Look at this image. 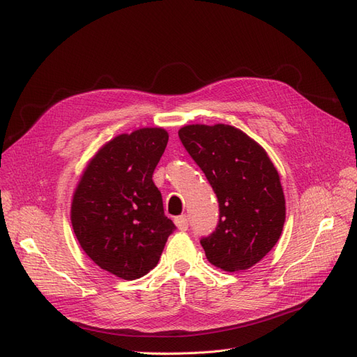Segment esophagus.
<instances>
[{
  "label": "esophagus",
  "instance_id": "esophagus-1",
  "mask_svg": "<svg viewBox=\"0 0 357 357\" xmlns=\"http://www.w3.org/2000/svg\"><path fill=\"white\" fill-rule=\"evenodd\" d=\"M174 223L177 226V229L180 231H186L189 228V220L186 215H178V218L174 219Z\"/></svg>",
  "mask_w": 357,
  "mask_h": 357
}]
</instances>
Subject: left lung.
Here are the masks:
<instances>
[{"label":"left lung","mask_w":357,"mask_h":357,"mask_svg":"<svg viewBox=\"0 0 357 357\" xmlns=\"http://www.w3.org/2000/svg\"><path fill=\"white\" fill-rule=\"evenodd\" d=\"M178 137L219 199L218 228L201 240L208 262L226 273L252 268L271 252L286 220L283 186L273 160L231 125H185Z\"/></svg>","instance_id":"obj_1"}]
</instances>
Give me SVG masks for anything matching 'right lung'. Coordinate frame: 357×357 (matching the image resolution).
I'll return each instance as SVG.
<instances>
[{
    "label": "right lung",
    "mask_w": 357,
    "mask_h": 357,
    "mask_svg": "<svg viewBox=\"0 0 357 357\" xmlns=\"http://www.w3.org/2000/svg\"><path fill=\"white\" fill-rule=\"evenodd\" d=\"M168 143L164 128H139L101 146L83 169L71 201V225L83 252L123 280L158 265L172 223L153 171Z\"/></svg>",
    "instance_id": "obj_1"
}]
</instances>
